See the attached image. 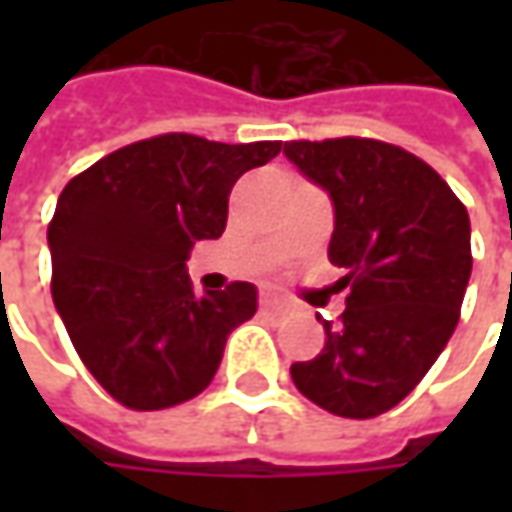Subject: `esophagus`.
Wrapping results in <instances>:
<instances>
[{"instance_id":"34e87169","label":"esophagus","mask_w":512,"mask_h":512,"mask_svg":"<svg viewBox=\"0 0 512 512\" xmlns=\"http://www.w3.org/2000/svg\"><path fill=\"white\" fill-rule=\"evenodd\" d=\"M262 307H267V310H285L287 305L279 296H273V293H262Z\"/></svg>"}]
</instances>
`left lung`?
I'll return each mask as SVG.
<instances>
[{
  "mask_svg": "<svg viewBox=\"0 0 512 512\" xmlns=\"http://www.w3.org/2000/svg\"><path fill=\"white\" fill-rule=\"evenodd\" d=\"M327 190L336 225L327 259L350 287L325 347L290 364L293 384L344 419H373L422 382L459 325L470 282V216L436 170L376 139L285 142Z\"/></svg>",
  "mask_w": 512,
  "mask_h": 512,
  "instance_id": "left-lung-1",
  "label": "left lung"
}]
</instances>
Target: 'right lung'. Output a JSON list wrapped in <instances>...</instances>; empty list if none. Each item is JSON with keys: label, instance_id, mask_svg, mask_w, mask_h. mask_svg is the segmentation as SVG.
Listing matches in <instances>:
<instances>
[{"label": "right lung", "instance_id": "add662e5", "mask_svg": "<svg viewBox=\"0 0 512 512\" xmlns=\"http://www.w3.org/2000/svg\"><path fill=\"white\" fill-rule=\"evenodd\" d=\"M279 150L165 133L65 185L48 225L50 293L79 359L119 404L165 410L213 382L230 330L256 313V287L196 296L185 262L225 233L236 179Z\"/></svg>", "mask_w": 512, "mask_h": 512}]
</instances>
